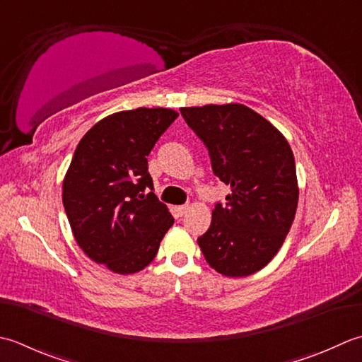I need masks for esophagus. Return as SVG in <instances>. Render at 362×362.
Segmentation results:
<instances>
[{"mask_svg": "<svg viewBox=\"0 0 362 362\" xmlns=\"http://www.w3.org/2000/svg\"><path fill=\"white\" fill-rule=\"evenodd\" d=\"M189 208H190L189 204H181V206H178V208H176V211H178L180 216H184V214L189 211Z\"/></svg>", "mask_w": 362, "mask_h": 362, "instance_id": "obj_1", "label": "esophagus"}]
</instances>
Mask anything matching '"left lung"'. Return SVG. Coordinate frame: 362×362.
<instances>
[{
	"label": "left lung",
	"instance_id": "left-lung-1",
	"mask_svg": "<svg viewBox=\"0 0 362 362\" xmlns=\"http://www.w3.org/2000/svg\"><path fill=\"white\" fill-rule=\"evenodd\" d=\"M208 148L212 172L231 186L198 238L204 259L225 276H248L281 248L298 204L289 144L274 124L243 105L181 107Z\"/></svg>",
	"mask_w": 362,
	"mask_h": 362
}]
</instances>
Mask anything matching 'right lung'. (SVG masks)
<instances>
[{"label": "right lung", "mask_w": 362, "mask_h": 362, "mask_svg": "<svg viewBox=\"0 0 362 362\" xmlns=\"http://www.w3.org/2000/svg\"><path fill=\"white\" fill-rule=\"evenodd\" d=\"M176 117L164 107L115 112L88 129L73 154L62 186L73 235L115 274L145 269L175 222L154 195L146 156Z\"/></svg>", "instance_id": "obj_1"}]
</instances>
